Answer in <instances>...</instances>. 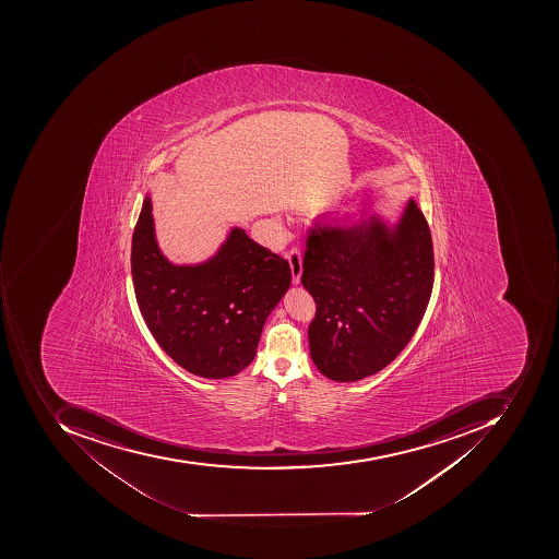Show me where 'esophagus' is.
Returning a JSON list of instances; mask_svg holds the SVG:
<instances>
[{"instance_id":"1","label":"esophagus","mask_w":559,"mask_h":559,"mask_svg":"<svg viewBox=\"0 0 559 559\" xmlns=\"http://www.w3.org/2000/svg\"><path fill=\"white\" fill-rule=\"evenodd\" d=\"M288 263H290V271H293L294 284H299L300 274H302V253H300L299 247H293L287 252Z\"/></svg>"}]
</instances>
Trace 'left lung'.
Here are the masks:
<instances>
[{"label":"left lung","instance_id":"8db88e82","mask_svg":"<svg viewBox=\"0 0 559 559\" xmlns=\"http://www.w3.org/2000/svg\"><path fill=\"white\" fill-rule=\"evenodd\" d=\"M433 271L430 228L416 201L394 230L377 216L314 222L300 281L314 297L309 346L319 371L346 383L390 365L424 319Z\"/></svg>","mask_w":559,"mask_h":559}]
</instances>
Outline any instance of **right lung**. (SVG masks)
Masks as SVG:
<instances>
[{"label":"right lung","instance_id":"obj_1","mask_svg":"<svg viewBox=\"0 0 559 559\" xmlns=\"http://www.w3.org/2000/svg\"><path fill=\"white\" fill-rule=\"evenodd\" d=\"M135 299L163 350L197 377H235L255 358L263 324L293 272L284 257L234 228L213 259L169 263L157 249L151 200L132 234Z\"/></svg>","mask_w":559,"mask_h":559}]
</instances>
